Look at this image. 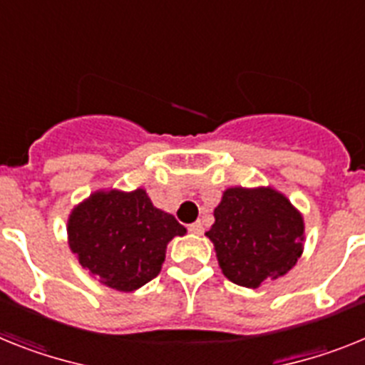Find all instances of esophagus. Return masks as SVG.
<instances>
[{"label": "esophagus", "mask_w": 365, "mask_h": 365, "mask_svg": "<svg viewBox=\"0 0 365 365\" xmlns=\"http://www.w3.org/2000/svg\"><path fill=\"white\" fill-rule=\"evenodd\" d=\"M189 234H192V235L204 234V226H202L200 220H198V222H192V225H189Z\"/></svg>", "instance_id": "1"}]
</instances>
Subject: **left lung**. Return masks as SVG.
<instances>
[{"instance_id":"1","label":"left lung","mask_w":365,"mask_h":365,"mask_svg":"<svg viewBox=\"0 0 365 365\" xmlns=\"http://www.w3.org/2000/svg\"><path fill=\"white\" fill-rule=\"evenodd\" d=\"M206 235L230 282L259 287L286 274L301 258L304 220L282 192L271 187L226 189Z\"/></svg>"}]
</instances>
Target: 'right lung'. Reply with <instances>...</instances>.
<instances>
[{"label":"right lung","mask_w":365,"mask_h":365,"mask_svg":"<svg viewBox=\"0 0 365 365\" xmlns=\"http://www.w3.org/2000/svg\"><path fill=\"white\" fill-rule=\"evenodd\" d=\"M183 234L185 228L158 210L145 189L96 191L68 219L70 249L81 267L125 293L158 277L168 241Z\"/></svg>","instance_id":"right-lung-1"}]
</instances>
